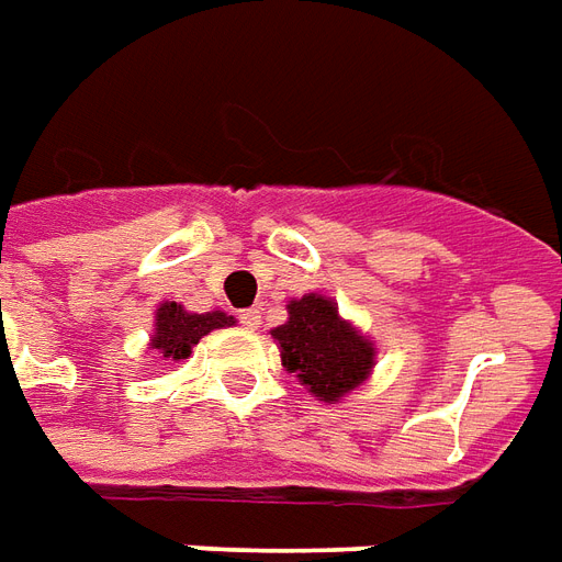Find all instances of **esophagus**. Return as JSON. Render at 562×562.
I'll use <instances>...</instances> for the list:
<instances>
[{"instance_id": "34e87169", "label": "esophagus", "mask_w": 562, "mask_h": 562, "mask_svg": "<svg viewBox=\"0 0 562 562\" xmlns=\"http://www.w3.org/2000/svg\"><path fill=\"white\" fill-rule=\"evenodd\" d=\"M238 318H240V324L247 327V330H256V327H259V324H261V313H259V310H240Z\"/></svg>"}]
</instances>
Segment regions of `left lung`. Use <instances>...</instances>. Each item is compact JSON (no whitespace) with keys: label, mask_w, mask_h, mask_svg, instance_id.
I'll return each instance as SVG.
<instances>
[{"label":"left lung","mask_w":562,"mask_h":562,"mask_svg":"<svg viewBox=\"0 0 562 562\" xmlns=\"http://www.w3.org/2000/svg\"><path fill=\"white\" fill-rule=\"evenodd\" d=\"M282 351V366L297 372L310 393L322 402H339L363 384L375 363V348L339 318L334 301L306 294L289 303V322L273 330Z\"/></svg>","instance_id":"8db88e82"}]
</instances>
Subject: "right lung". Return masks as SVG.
<instances>
[{
  "instance_id": "obj_1",
  "label": "right lung",
  "mask_w": 562,
  "mask_h": 562,
  "mask_svg": "<svg viewBox=\"0 0 562 562\" xmlns=\"http://www.w3.org/2000/svg\"><path fill=\"white\" fill-rule=\"evenodd\" d=\"M154 339L151 348H157L166 360H184L199 345L202 336H207L217 327H228L232 315L226 313H187L181 303H160L157 318H154Z\"/></svg>"
}]
</instances>
